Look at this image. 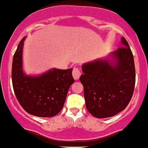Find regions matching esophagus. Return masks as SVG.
Returning a JSON list of instances; mask_svg holds the SVG:
<instances>
[{
    "mask_svg": "<svg viewBox=\"0 0 148 148\" xmlns=\"http://www.w3.org/2000/svg\"><path fill=\"white\" fill-rule=\"evenodd\" d=\"M72 75H73V77L74 78V80H78L80 78V75H81L80 68L74 67V69H73V72H72Z\"/></svg>",
    "mask_w": 148,
    "mask_h": 148,
    "instance_id": "34e87169",
    "label": "esophagus"
}]
</instances>
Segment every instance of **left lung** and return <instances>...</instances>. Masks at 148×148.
I'll list each match as a JSON object with an SVG mask.
<instances>
[{"instance_id": "8db88e82", "label": "left lung", "mask_w": 148, "mask_h": 148, "mask_svg": "<svg viewBox=\"0 0 148 148\" xmlns=\"http://www.w3.org/2000/svg\"><path fill=\"white\" fill-rule=\"evenodd\" d=\"M122 47L108 59L82 65L80 77L88 111L97 118L110 117L123 110L133 95L135 84L134 58L123 37Z\"/></svg>"}]
</instances>
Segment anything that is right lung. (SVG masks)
Instances as JSON below:
<instances>
[{
    "label": "right lung",
    "mask_w": 148,
    "mask_h": 148,
    "mask_svg": "<svg viewBox=\"0 0 148 148\" xmlns=\"http://www.w3.org/2000/svg\"><path fill=\"white\" fill-rule=\"evenodd\" d=\"M23 38L13 56L12 82L15 95L26 112L40 117H52L64 106L71 85L74 82L72 68H53L40 76H28L22 70Z\"/></svg>",
    "instance_id": "obj_1"
}]
</instances>
